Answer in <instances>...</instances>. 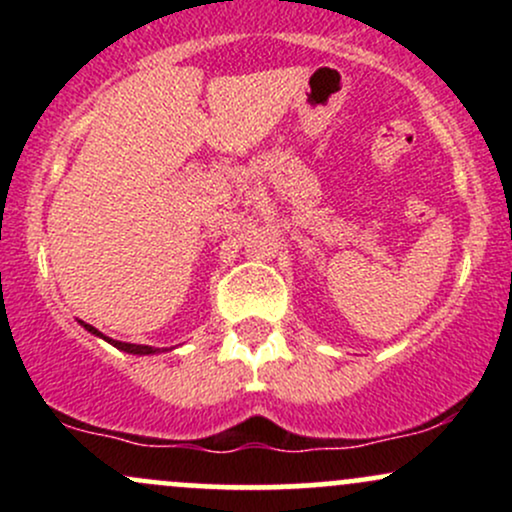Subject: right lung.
Masks as SVG:
<instances>
[{"mask_svg": "<svg viewBox=\"0 0 512 512\" xmlns=\"http://www.w3.org/2000/svg\"><path fill=\"white\" fill-rule=\"evenodd\" d=\"M84 327H86V330L91 332V334H98V337H103V334L98 332L96 327L86 325V322H84ZM103 339H105V342H110L113 346H117V349H120V351H127V354H156V351H158V349H154V346H144V344H125V342H115V339H108V337H103Z\"/></svg>", "mask_w": 512, "mask_h": 512, "instance_id": "1", "label": "right lung"}]
</instances>
